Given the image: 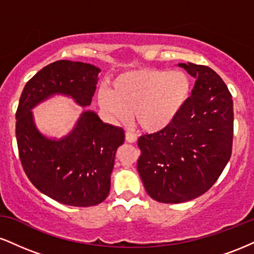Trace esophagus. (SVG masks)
Masks as SVG:
<instances>
[{
    "label": "esophagus",
    "instance_id": "obj_1",
    "mask_svg": "<svg viewBox=\"0 0 254 254\" xmlns=\"http://www.w3.org/2000/svg\"><path fill=\"white\" fill-rule=\"evenodd\" d=\"M125 139H127V142H129V143H135L137 141V136L132 132H127L125 133Z\"/></svg>",
    "mask_w": 254,
    "mask_h": 254
}]
</instances>
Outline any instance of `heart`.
Instances as JSON below:
<instances>
[{
	"label": "heart",
	"instance_id": "1",
	"mask_svg": "<svg viewBox=\"0 0 254 254\" xmlns=\"http://www.w3.org/2000/svg\"><path fill=\"white\" fill-rule=\"evenodd\" d=\"M190 88V80L182 71L136 69L118 75L111 90H99L98 101L111 121L127 122L132 112L142 130L157 132L177 117Z\"/></svg>",
	"mask_w": 254,
	"mask_h": 254
}]
</instances>
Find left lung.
Here are the masks:
<instances>
[{
    "label": "left lung",
    "mask_w": 254,
    "mask_h": 254,
    "mask_svg": "<svg viewBox=\"0 0 254 254\" xmlns=\"http://www.w3.org/2000/svg\"><path fill=\"white\" fill-rule=\"evenodd\" d=\"M196 78L173 122L138 138L137 170L160 203H183L205 193L228 164L233 145L232 94L212 69L179 63Z\"/></svg>",
    "instance_id": "obj_1"
}]
</instances>
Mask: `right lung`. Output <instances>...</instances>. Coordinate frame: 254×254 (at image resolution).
Segmentation results:
<instances>
[{"label":"right lung","mask_w":254,"mask_h":254,"mask_svg":"<svg viewBox=\"0 0 254 254\" xmlns=\"http://www.w3.org/2000/svg\"><path fill=\"white\" fill-rule=\"evenodd\" d=\"M99 72L88 63L64 60L49 64L26 83L16 110L17 149L26 176L42 193L65 205L92 206L106 199L124 130L88 110L70 133L49 138L37 129L32 109L55 94L89 106Z\"/></svg>","instance_id":"obj_1"}]
</instances>
